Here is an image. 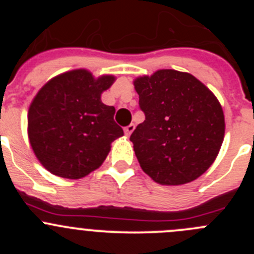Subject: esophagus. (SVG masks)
<instances>
[{"label":"esophagus","mask_w":254,"mask_h":254,"mask_svg":"<svg viewBox=\"0 0 254 254\" xmlns=\"http://www.w3.org/2000/svg\"><path fill=\"white\" fill-rule=\"evenodd\" d=\"M134 130H135V125L130 124V125H127V127H125L124 132H125V135H127V136H130V135H131V132L134 131Z\"/></svg>","instance_id":"obj_1"}]
</instances>
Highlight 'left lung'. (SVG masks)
I'll list each match as a JSON object with an SVG mask.
<instances>
[{"label": "left lung", "mask_w": 254, "mask_h": 254, "mask_svg": "<svg viewBox=\"0 0 254 254\" xmlns=\"http://www.w3.org/2000/svg\"><path fill=\"white\" fill-rule=\"evenodd\" d=\"M145 120L130 136L142 171L160 184L200 177L224 141L225 118L211 91L193 75L158 70L134 81Z\"/></svg>", "instance_id": "obj_1"}]
</instances>
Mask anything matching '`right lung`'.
<instances>
[{"mask_svg": "<svg viewBox=\"0 0 254 254\" xmlns=\"http://www.w3.org/2000/svg\"><path fill=\"white\" fill-rule=\"evenodd\" d=\"M115 77L94 78L79 68L42 87L28 112V136L38 160L53 175L78 179L97 170L124 131L115 108L102 103V92Z\"/></svg>", "mask_w": 254, "mask_h": 254, "instance_id": "add662e5", "label": "right lung"}]
</instances>
